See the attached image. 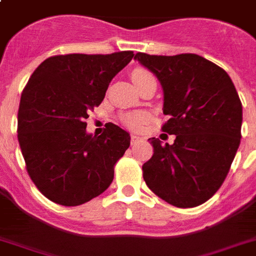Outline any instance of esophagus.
<instances>
[{"label": "esophagus", "instance_id": "1", "mask_svg": "<svg viewBox=\"0 0 256 256\" xmlns=\"http://www.w3.org/2000/svg\"><path fill=\"white\" fill-rule=\"evenodd\" d=\"M142 140H143V138L138 136V135L135 134L131 135V144H136L138 142H142Z\"/></svg>", "mask_w": 256, "mask_h": 256}]
</instances>
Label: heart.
I'll use <instances>...</instances> for the list:
<instances>
[{
  "label": "heart",
  "mask_w": 256,
  "mask_h": 256,
  "mask_svg": "<svg viewBox=\"0 0 256 256\" xmlns=\"http://www.w3.org/2000/svg\"><path fill=\"white\" fill-rule=\"evenodd\" d=\"M153 77L152 73L150 70H144V68H136L131 72V80L135 84V86H139L143 84L146 80ZM146 112H134V113H128L122 117V121L128 128H132V130H139L142 128L144 122L146 121Z\"/></svg>",
  "instance_id": "1"
}]
</instances>
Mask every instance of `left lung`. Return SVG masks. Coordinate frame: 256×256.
<instances>
[{"instance_id":"left-lung-1","label":"left lung","mask_w":256,"mask_h":256,"mask_svg":"<svg viewBox=\"0 0 256 256\" xmlns=\"http://www.w3.org/2000/svg\"><path fill=\"white\" fill-rule=\"evenodd\" d=\"M164 90L162 131L172 144L150 138L153 156L143 165L146 186L176 208L211 198L226 179L241 142L242 104L228 73L196 54L174 56L138 52Z\"/></svg>"}]
</instances>
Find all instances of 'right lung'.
I'll return each mask as SVG.
<instances>
[{
	"label": "right lung",
	"instance_id": "obj_1",
	"mask_svg": "<svg viewBox=\"0 0 256 256\" xmlns=\"http://www.w3.org/2000/svg\"><path fill=\"white\" fill-rule=\"evenodd\" d=\"M134 55H56L30 76L19 104L18 140L30 179L50 201L82 205L112 183L130 135L110 124L92 136L86 132L85 120Z\"/></svg>",
	"mask_w": 256,
	"mask_h": 256
}]
</instances>
